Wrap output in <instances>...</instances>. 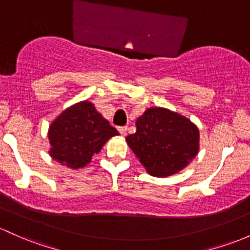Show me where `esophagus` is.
<instances>
[{
	"instance_id": "1",
	"label": "esophagus",
	"mask_w": 250,
	"mask_h": 250,
	"mask_svg": "<svg viewBox=\"0 0 250 250\" xmlns=\"http://www.w3.org/2000/svg\"><path fill=\"white\" fill-rule=\"evenodd\" d=\"M118 131H119V132H120V135L125 136L126 135V131H127V127H126V126H119V127H118Z\"/></svg>"
}]
</instances>
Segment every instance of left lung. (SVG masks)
Here are the masks:
<instances>
[{"instance_id":"obj_1","label":"left lung","mask_w":250,"mask_h":250,"mask_svg":"<svg viewBox=\"0 0 250 250\" xmlns=\"http://www.w3.org/2000/svg\"><path fill=\"white\" fill-rule=\"evenodd\" d=\"M136 126L126 142L150 175H173L197 156L199 130L184 115L151 107L137 119Z\"/></svg>"}]
</instances>
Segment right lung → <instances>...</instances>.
<instances>
[{
	"label": "right lung",
	"mask_w": 250,
	"mask_h": 250,
	"mask_svg": "<svg viewBox=\"0 0 250 250\" xmlns=\"http://www.w3.org/2000/svg\"><path fill=\"white\" fill-rule=\"evenodd\" d=\"M117 135V128L104 119L92 103L82 101L66 108L51 124L50 155L68 168H82Z\"/></svg>",
	"instance_id": "obj_1"
}]
</instances>
